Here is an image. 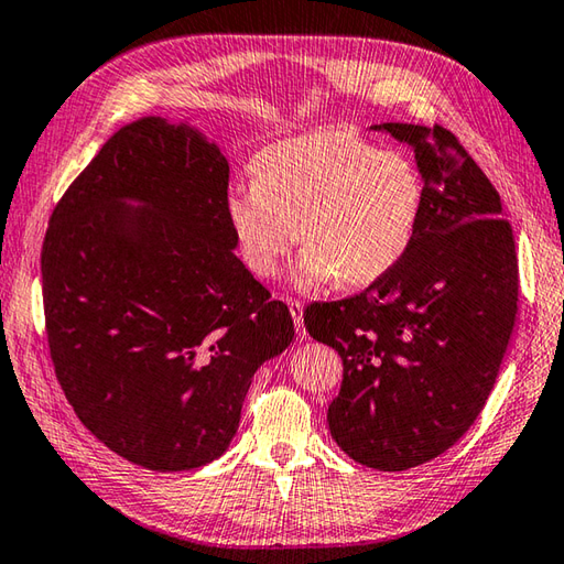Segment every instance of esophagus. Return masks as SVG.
<instances>
[{
    "label": "esophagus",
    "mask_w": 564,
    "mask_h": 564,
    "mask_svg": "<svg viewBox=\"0 0 564 564\" xmlns=\"http://www.w3.org/2000/svg\"><path fill=\"white\" fill-rule=\"evenodd\" d=\"M285 303H289V311H291V315H293L295 333L301 335V337H305V325H303V303L297 301V297H291V301H285Z\"/></svg>",
    "instance_id": "esophagus-1"
}]
</instances>
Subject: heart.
Listing matches in <instances>:
<instances>
[{
    "label": "heart",
    "instance_id": "1",
    "mask_svg": "<svg viewBox=\"0 0 564 564\" xmlns=\"http://www.w3.org/2000/svg\"><path fill=\"white\" fill-rule=\"evenodd\" d=\"M423 200L413 156L355 129H323L259 151L253 183L229 187L227 223L253 275L279 273L301 241L297 281L367 285L411 247Z\"/></svg>",
    "mask_w": 564,
    "mask_h": 564
}]
</instances>
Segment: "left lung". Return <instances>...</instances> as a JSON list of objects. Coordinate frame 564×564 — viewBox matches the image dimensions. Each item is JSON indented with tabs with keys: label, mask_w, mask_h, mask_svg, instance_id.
Returning <instances> with one entry per match:
<instances>
[{
	"label": "left lung",
	"mask_w": 564,
	"mask_h": 564,
	"mask_svg": "<svg viewBox=\"0 0 564 564\" xmlns=\"http://www.w3.org/2000/svg\"><path fill=\"white\" fill-rule=\"evenodd\" d=\"M415 149L425 178L421 225L367 291L311 303L313 339L341 357L327 408L335 443L379 471L435 459L477 421L518 313V259L491 181L449 129L386 121Z\"/></svg>",
	"instance_id": "1"
}]
</instances>
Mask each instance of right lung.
Segmentation results:
<instances>
[{"label":"right lung","instance_id":"add662e5","mask_svg":"<svg viewBox=\"0 0 564 564\" xmlns=\"http://www.w3.org/2000/svg\"><path fill=\"white\" fill-rule=\"evenodd\" d=\"M229 163L185 124L121 127L70 183L41 249L43 315L65 399L119 457L207 465L235 437L251 377L295 335L231 251ZM124 199L144 207L129 214Z\"/></svg>","mask_w":564,"mask_h":564}]
</instances>
